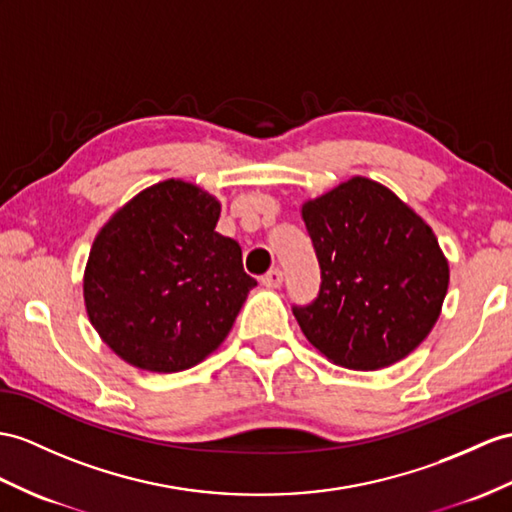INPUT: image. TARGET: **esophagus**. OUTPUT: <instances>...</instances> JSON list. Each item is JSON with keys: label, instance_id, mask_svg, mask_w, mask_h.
<instances>
[{"label": "esophagus", "instance_id": "34e87169", "mask_svg": "<svg viewBox=\"0 0 512 512\" xmlns=\"http://www.w3.org/2000/svg\"><path fill=\"white\" fill-rule=\"evenodd\" d=\"M282 280H284V276H282L280 269H271V271L265 273L263 278H260V282H263L265 286H269V289H278V286L282 284Z\"/></svg>", "mask_w": 512, "mask_h": 512}]
</instances>
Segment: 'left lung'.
<instances>
[{
    "instance_id": "8db88e82",
    "label": "left lung",
    "mask_w": 512,
    "mask_h": 512,
    "mask_svg": "<svg viewBox=\"0 0 512 512\" xmlns=\"http://www.w3.org/2000/svg\"><path fill=\"white\" fill-rule=\"evenodd\" d=\"M319 293L293 304L317 350L356 371L389 367L439 319L450 269L434 232L386 186L352 178L302 206Z\"/></svg>"
}]
</instances>
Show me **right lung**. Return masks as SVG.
I'll return each instance as SVG.
<instances>
[{
  "mask_svg": "<svg viewBox=\"0 0 512 512\" xmlns=\"http://www.w3.org/2000/svg\"><path fill=\"white\" fill-rule=\"evenodd\" d=\"M221 206L182 180L149 186L115 213L91 247L84 304L126 363L189 369L226 339L256 280L241 247L215 232Z\"/></svg>",
  "mask_w": 512,
  "mask_h": 512,
  "instance_id": "right-lung-1",
  "label": "right lung"
}]
</instances>
